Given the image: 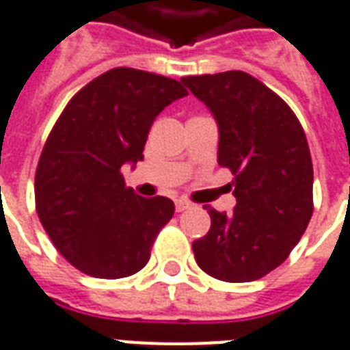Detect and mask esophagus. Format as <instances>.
<instances>
[{
  "label": "esophagus",
  "instance_id": "34e87169",
  "mask_svg": "<svg viewBox=\"0 0 350 350\" xmlns=\"http://www.w3.org/2000/svg\"><path fill=\"white\" fill-rule=\"evenodd\" d=\"M190 203H188V201H185V200H177L175 201V211H177V213H183V211H186V208H190Z\"/></svg>",
  "mask_w": 350,
  "mask_h": 350
}]
</instances>
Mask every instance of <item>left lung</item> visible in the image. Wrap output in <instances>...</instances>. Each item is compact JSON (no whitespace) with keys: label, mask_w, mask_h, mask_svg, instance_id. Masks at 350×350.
Wrapping results in <instances>:
<instances>
[{"label":"left lung","mask_w":350,"mask_h":350,"mask_svg":"<svg viewBox=\"0 0 350 350\" xmlns=\"http://www.w3.org/2000/svg\"><path fill=\"white\" fill-rule=\"evenodd\" d=\"M183 83L213 111L218 164L234 175L233 213L205 205L211 229L192 242L200 269L221 282H254L280 267L313 214V164L293 109L242 70L186 76Z\"/></svg>","instance_id":"left-lung-1"}]
</instances>
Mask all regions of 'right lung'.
Here are the masks:
<instances>
[{
	"label": "right lung",
	"instance_id": "1",
	"mask_svg": "<svg viewBox=\"0 0 350 350\" xmlns=\"http://www.w3.org/2000/svg\"><path fill=\"white\" fill-rule=\"evenodd\" d=\"M186 94L160 74L111 68L74 94L53 124L35 173V205L53 246L83 274L117 280L149 261L175 205L126 188L121 167L144 160L152 121Z\"/></svg>",
	"mask_w": 350,
	"mask_h": 350
}]
</instances>
